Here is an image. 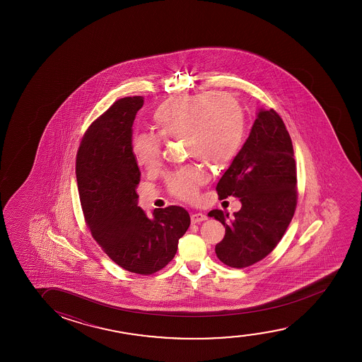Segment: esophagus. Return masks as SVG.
<instances>
[{"instance_id": "obj_1", "label": "esophagus", "mask_w": 362, "mask_h": 362, "mask_svg": "<svg viewBox=\"0 0 362 362\" xmlns=\"http://www.w3.org/2000/svg\"><path fill=\"white\" fill-rule=\"evenodd\" d=\"M208 218V216L203 213H195L190 216V220H192V223H202V221H205Z\"/></svg>"}]
</instances>
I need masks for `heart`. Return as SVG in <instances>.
Returning <instances> with one entry per match:
<instances>
[{"label":"heart","instance_id":"heart-1","mask_svg":"<svg viewBox=\"0 0 362 362\" xmlns=\"http://www.w3.org/2000/svg\"><path fill=\"white\" fill-rule=\"evenodd\" d=\"M153 124L165 139H182L185 154L223 168L233 162L243 147L246 116L238 100L215 91L182 94L165 100L153 112ZM132 154L139 167L154 172L162 162L158 136L137 134L132 139ZM208 174L198 165H188L172 174L168 188L174 197L194 200Z\"/></svg>","mask_w":362,"mask_h":362}]
</instances>
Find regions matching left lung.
Instances as JSON below:
<instances>
[{
    "label": "left lung",
    "mask_w": 362,
    "mask_h": 362,
    "mask_svg": "<svg viewBox=\"0 0 362 362\" xmlns=\"http://www.w3.org/2000/svg\"><path fill=\"white\" fill-rule=\"evenodd\" d=\"M218 197L240 199L233 216L211 210L210 218L225 226L215 246L228 267L261 261L281 241L297 206V170L292 139L274 110L258 109L250 136L216 185Z\"/></svg>",
    "instance_id": "left-lung-1"
}]
</instances>
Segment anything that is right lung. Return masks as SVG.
<instances>
[{
    "mask_svg": "<svg viewBox=\"0 0 362 362\" xmlns=\"http://www.w3.org/2000/svg\"><path fill=\"white\" fill-rule=\"evenodd\" d=\"M142 96L116 101L95 119L76 154V182L85 221L93 238L119 267L152 274L165 267L190 225L185 209L139 206L141 172L132 154V124Z\"/></svg>",
    "mask_w": 362,
    "mask_h": 362,
    "instance_id": "add662e5",
    "label": "right lung"
}]
</instances>
